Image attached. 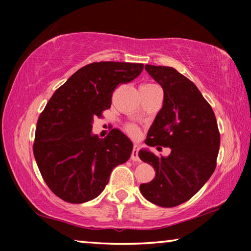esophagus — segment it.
<instances>
[{"label": "esophagus", "instance_id": "34e87169", "mask_svg": "<svg viewBox=\"0 0 251 251\" xmlns=\"http://www.w3.org/2000/svg\"><path fill=\"white\" fill-rule=\"evenodd\" d=\"M130 159L133 161H141V159H139V157H138V145L137 144H135L133 151H131Z\"/></svg>", "mask_w": 251, "mask_h": 251}]
</instances>
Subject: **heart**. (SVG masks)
I'll return each instance as SVG.
<instances>
[{
    "instance_id": "heart-1",
    "label": "heart",
    "mask_w": 251,
    "mask_h": 251,
    "mask_svg": "<svg viewBox=\"0 0 251 251\" xmlns=\"http://www.w3.org/2000/svg\"><path fill=\"white\" fill-rule=\"evenodd\" d=\"M152 86H155V85H152V84H144L142 87H152ZM126 131L131 136V137H137V136L139 135L138 127L133 125V124H129V125L126 126Z\"/></svg>"
}]
</instances>
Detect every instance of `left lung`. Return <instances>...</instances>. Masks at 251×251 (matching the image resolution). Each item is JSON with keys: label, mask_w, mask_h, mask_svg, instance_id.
Here are the masks:
<instances>
[{"label": "left lung", "mask_w": 251, "mask_h": 251, "mask_svg": "<svg viewBox=\"0 0 251 251\" xmlns=\"http://www.w3.org/2000/svg\"><path fill=\"white\" fill-rule=\"evenodd\" d=\"M145 70L164 91L163 107L145 143L169 147L172 152L167 157L138 152L156 172L139 188L148 201L171 208L189 201L215 172L220 134L214 110L192 80L173 67L146 65Z\"/></svg>", "instance_id": "1"}]
</instances>
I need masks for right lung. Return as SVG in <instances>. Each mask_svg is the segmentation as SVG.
Masks as SVG:
<instances>
[{
	"instance_id": "right-lung-1",
	"label": "right lung",
	"mask_w": 251,
	"mask_h": 251,
	"mask_svg": "<svg viewBox=\"0 0 251 251\" xmlns=\"http://www.w3.org/2000/svg\"><path fill=\"white\" fill-rule=\"evenodd\" d=\"M141 63L95 62L79 69L55 91L37 121L33 152L49 188L63 201L96 198L114 167L128 160L130 139L114 128L92 135L94 117L112 104L113 92L142 73Z\"/></svg>"
}]
</instances>
